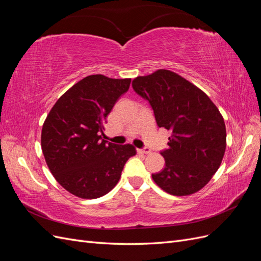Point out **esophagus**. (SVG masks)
I'll use <instances>...</instances> for the list:
<instances>
[{
    "label": "esophagus",
    "mask_w": 261,
    "mask_h": 261,
    "mask_svg": "<svg viewBox=\"0 0 261 261\" xmlns=\"http://www.w3.org/2000/svg\"><path fill=\"white\" fill-rule=\"evenodd\" d=\"M138 152L139 153H143V154H148V153H150L151 152V150H150L149 148H144V149H138Z\"/></svg>",
    "instance_id": "34e87169"
}]
</instances>
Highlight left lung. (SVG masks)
I'll list each match as a JSON object with an SVG mask.
<instances>
[{
    "instance_id": "obj_1",
    "label": "left lung",
    "mask_w": 261,
    "mask_h": 261,
    "mask_svg": "<svg viewBox=\"0 0 261 261\" xmlns=\"http://www.w3.org/2000/svg\"><path fill=\"white\" fill-rule=\"evenodd\" d=\"M132 86L151 106L159 127L171 130L161 151L164 169L152 179L174 196L197 193L218 171L226 147L222 115L210 98L191 82L168 69L138 76Z\"/></svg>"
}]
</instances>
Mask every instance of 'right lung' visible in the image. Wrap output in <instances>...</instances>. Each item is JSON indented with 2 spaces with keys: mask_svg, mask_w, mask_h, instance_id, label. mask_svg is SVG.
<instances>
[{
  "mask_svg": "<svg viewBox=\"0 0 261 261\" xmlns=\"http://www.w3.org/2000/svg\"><path fill=\"white\" fill-rule=\"evenodd\" d=\"M130 78H83L55 102L42 126L41 148L58 183L80 198L108 194L136 148L102 139L107 116L128 90Z\"/></svg>",
  "mask_w": 261,
  "mask_h": 261,
  "instance_id": "right-lung-1",
  "label": "right lung"
}]
</instances>
